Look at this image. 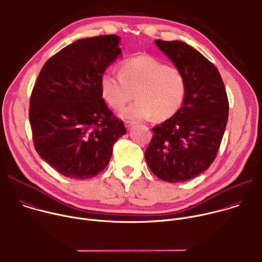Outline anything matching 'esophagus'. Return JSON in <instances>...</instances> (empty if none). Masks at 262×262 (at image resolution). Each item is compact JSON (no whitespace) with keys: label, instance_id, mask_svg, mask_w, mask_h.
Returning <instances> with one entry per match:
<instances>
[{"label":"esophagus","instance_id":"1","mask_svg":"<svg viewBox=\"0 0 262 262\" xmlns=\"http://www.w3.org/2000/svg\"><path fill=\"white\" fill-rule=\"evenodd\" d=\"M125 127L126 128H129V127H132L134 124H135V122L134 121H125Z\"/></svg>","mask_w":262,"mask_h":262}]
</instances>
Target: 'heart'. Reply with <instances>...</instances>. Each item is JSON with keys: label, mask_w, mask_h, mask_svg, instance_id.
<instances>
[{"label": "heart", "mask_w": 262, "mask_h": 262, "mask_svg": "<svg viewBox=\"0 0 262 262\" xmlns=\"http://www.w3.org/2000/svg\"><path fill=\"white\" fill-rule=\"evenodd\" d=\"M100 90L104 100L115 110L122 108L135 94L138 99L122 116L144 120L154 115L160 119L174 115L186 97L187 82L179 68L166 66L152 55L140 54L124 59L120 73L104 71Z\"/></svg>", "instance_id": "heart-1"}]
</instances>
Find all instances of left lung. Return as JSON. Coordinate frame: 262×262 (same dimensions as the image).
Instances as JSON below:
<instances>
[{
  "mask_svg": "<svg viewBox=\"0 0 262 262\" xmlns=\"http://www.w3.org/2000/svg\"><path fill=\"white\" fill-rule=\"evenodd\" d=\"M155 42L185 75L187 92L182 107L152 128L144 155L159 179L186 182L216 158L228 121L227 92L217 68L191 46L180 40Z\"/></svg>",
  "mask_w": 262,
  "mask_h": 262,
  "instance_id": "left-lung-1",
  "label": "left lung"
}]
</instances>
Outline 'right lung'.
Returning a JSON list of instances; mask_svg holds the SVG:
<instances>
[{"label":"right lung","mask_w":262,"mask_h":262,"mask_svg":"<svg viewBox=\"0 0 262 262\" xmlns=\"http://www.w3.org/2000/svg\"><path fill=\"white\" fill-rule=\"evenodd\" d=\"M120 37L78 39L46 61L33 86L29 121L35 150L62 176L85 180L107 166L126 129L100 90L105 69L121 54Z\"/></svg>","instance_id":"1"}]
</instances>
